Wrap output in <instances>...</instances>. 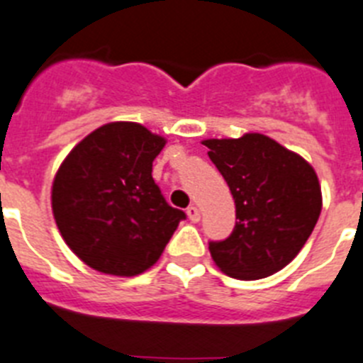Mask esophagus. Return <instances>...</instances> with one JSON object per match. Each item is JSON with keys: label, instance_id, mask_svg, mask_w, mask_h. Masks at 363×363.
<instances>
[{"label": "esophagus", "instance_id": "1", "mask_svg": "<svg viewBox=\"0 0 363 363\" xmlns=\"http://www.w3.org/2000/svg\"><path fill=\"white\" fill-rule=\"evenodd\" d=\"M186 214H188V219H190L191 223H197V221H199V219H201L199 208H197V206H194V205L188 206Z\"/></svg>", "mask_w": 363, "mask_h": 363}]
</instances>
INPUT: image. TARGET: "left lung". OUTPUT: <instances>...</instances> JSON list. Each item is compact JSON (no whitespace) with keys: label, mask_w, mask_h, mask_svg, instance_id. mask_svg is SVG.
Segmentation results:
<instances>
[{"label":"left lung","mask_w":363,"mask_h":363,"mask_svg":"<svg viewBox=\"0 0 363 363\" xmlns=\"http://www.w3.org/2000/svg\"><path fill=\"white\" fill-rule=\"evenodd\" d=\"M203 144L230 188L238 219L227 240L208 243L216 266L240 280L273 275L299 255L318 223V175L301 155L258 133Z\"/></svg>","instance_id":"8db88e82"}]
</instances>
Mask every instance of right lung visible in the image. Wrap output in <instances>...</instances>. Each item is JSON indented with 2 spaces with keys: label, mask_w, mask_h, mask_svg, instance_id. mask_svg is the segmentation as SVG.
Masks as SVG:
<instances>
[{
  "label": "right lung",
  "mask_w": 363,
  "mask_h": 363,
  "mask_svg": "<svg viewBox=\"0 0 363 363\" xmlns=\"http://www.w3.org/2000/svg\"><path fill=\"white\" fill-rule=\"evenodd\" d=\"M166 138L112 121L81 140L60 164L51 208L64 242L92 269L135 277L157 264L186 214L166 203L153 160Z\"/></svg>",
  "instance_id": "obj_1"
}]
</instances>
